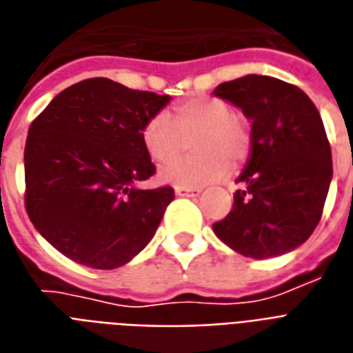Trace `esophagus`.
<instances>
[{"label": "esophagus", "mask_w": 353, "mask_h": 353, "mask_svg": "<svg viewBox=\"0 0 353 353\" xmlns=\"http://www.w3.org/2000/svg\"><path fill=\"white\" fill-rule=\"evenodd\" d=\"M176 195H186V197H194V195H199L201 190H197V188H176L174 190Z\"/></svg>", "instance_id": "obj_1"}]
</instances>
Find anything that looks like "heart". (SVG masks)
<instances>
[{
	"label": "heart",
	"instance_id": "obj_1",
	"mask_svg": "<svg viewBox=\"0 0 353 353\" xmlns=\"http://www.w3.org/2000/svg\"><path fill=\"white\" fill-rule=\"evenodd\" d=\"M199 156L176 159L159 171V179L176 188H203L228 176L230 167L243 163L252 146V133L243 117L218 97H192L176 105L173 117L163 112L146 120L141 131L152 161L167 163L184 150L186 139Z\"/></svg>",
	"mask_w": 353,
	"mask_h": 353
}]
</instances>
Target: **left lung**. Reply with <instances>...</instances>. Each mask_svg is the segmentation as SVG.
I'll use <instances>...</instances> for the list:
<instances>
[{"label": "left lung", "instance_id": "left-lung-1", "mask_svg": "<svg viewBox=\"0 0 353 353\" xmlns=\"http://www.w3.org/2000/svg\"><path fill=\"white\" fill-rule=\"evenodd\" d=\"M214 94L252 120V152L236 179L244 190L212 230L246 258L282 256L312 235L333 176L320 112L303 90L274 77L246 74Z\"/></svg>", "mask_w": 353, "mask_h": 353}]
</instances>
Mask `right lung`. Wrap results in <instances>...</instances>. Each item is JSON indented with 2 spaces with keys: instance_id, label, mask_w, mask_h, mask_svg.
<instances>
[{
  "instance_id": "add662e5",
  "label": "right lung",
  "mask_w": 353,
  "mask_h": 353,
  "mask_svg": "<svg viewBox=\"0 0 353 353\" xmlns=\"http://www.w3.org/2000/svg\"><path fill=\"white\" fill-rule=\"evenodd\" d=\"M169 95L95 77L69 86L28 131L26 212L54 248L92 269H117L150 243L174 199L139 190L156 165L141 139Z\"/></svg>"
}]
</instances>
